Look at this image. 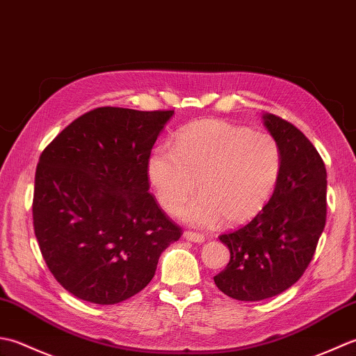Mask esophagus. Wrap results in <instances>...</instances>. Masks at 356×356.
<instances>
[{
  "instance_id": "1",
  "label": "esophagus",
  "mask_w": 356,
  "mask_h": 356,
  "mask_svg": "<svg viewBox=\"0 0 356 356\" xmlns=\"http://www.w3.org/2000/svg\"><path fill=\"white\" fill-rule=\"evenodd\" d=\"M184 238L187 239V241H191V243H197V244L204 243V236H202L201 234H197V232L186 230L184 232Z\"/></svg>"
}]
</instances>
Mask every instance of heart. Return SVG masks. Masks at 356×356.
<instances>
[{
	"label": "heart",
	"instance_id": "heart-1",
	"mask_svg": "<svg viewBox=\"0 0 356 356\" xmlns=\"http://www.w3.org/2000/svg\"><path fill=\"white\" fill-rule=\"evenodd\" d=\"M280 173L281 149L270 134L221 120L183 127L175 147L158 146L147 161L149 181L168 212L191 197L197 179L200 195L178 210L195 227L252 220L270 200Z\"/></svg>",
	"mask_w": 356,
	"mask_h": 356
}]
</instances>
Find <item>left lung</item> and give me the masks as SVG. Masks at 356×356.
Returning <instances> with one entry per match:
<instances>
[{"label":"left lung","instance_id":"1","mask_svg":"<svg viewBox=\"0 0 356 356\" xmlns=\"http://www.w3.org/2000/svg\"><path fill=\"white\" fill-rule=\"evenodd\" d=\"M264 126L281 149V173L269 202L249 224L220 236L230 250L213 281L238 301H261L284 292L314 258L327 213L325 165L306 135L277 115Z\"/></svg>","mask_w":356,"mask_h":356}]
</instances>
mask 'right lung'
<instances>
[{
	"label": "right lung",
	"instance_id": "add662e5",
	"mask_svg": "<svg viewBox=\"0 0 356 356\" xmlns=\"http://www.w3.org/2000/svg\"><path fill=\"white\" fill-rule=\"evenodd\" d=\"M173 111L98 107L42 150L33 229L49 270L79 300L117 304L154 278L181 229L149 193L147 161Z\"/></svg>",
	"mask_w": 356,
	"mask_h": 356
}]
</instances>
